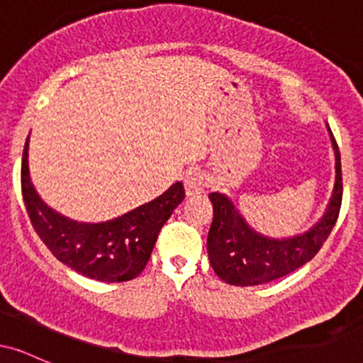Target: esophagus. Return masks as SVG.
Masks as SVG:
<instances>
[{
    "mask_svg": "<svg viewBox=\"0 0 363 363\" xmlns=\"http://www.w3.org/2000/svg\"><path fill=\"white\" fill-rule=\"evenodd\" d=\"M205 176H203L201 172H189L187 176L184 177V187H186V194L189 196V198H194V196L201 194L203 191H205Z\"/></svg>",
    "mask_w": 363,
    "mask_h": 363,
    "instance_id": "esophagus-1",
    "label": "esophagus"
}]
</instances>
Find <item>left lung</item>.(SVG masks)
Segmentation results:
<instances>
[{"mask_svg":"<svg viewBox=\"0 0 363 363\" xmlns=\"http://www.w3.org/2000/svg\"><path fill=\"white\" fill-rule=\"evenodd\" d=\"M329 128V126H328ZM336 157V181L326 213L306 234L291 239H268L254 232L240 216L234 203L227 196L211 193L213 222L208 232V259L211 268L225 283L237 286H252L285 277L309 262L331 234L338 220L343 179H341V157L338 143L333 136Z\"/></svg>","mask_w":363,"mask_h":363,"instance_id":"obj_1","label":"left lung"}]
</instances>
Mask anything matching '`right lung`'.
Masks as SVG:
<instances>
[{"label":"right lung","instance_id":"add662e5","mask_svg":"<svg viewBox=\"0 0 363 363\" xmlns=\"http://www.w3.org/2000/svg\"><path fill=\"white\" fill-rule=\"evenodd\" d=\"M28 138L22 157V194L32 227L52 256L91 280L129 281L143 272L164 223L184 199L176 182L147 205L104 223H78L44 205L28 177Z\"/></svg>","mask_w":363,"mask_h":363}]
</instances>
